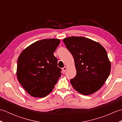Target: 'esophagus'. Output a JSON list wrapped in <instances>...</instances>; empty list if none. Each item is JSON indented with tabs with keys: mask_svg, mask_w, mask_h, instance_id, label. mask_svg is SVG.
Returning a JSON list of instances; mask_svg holds the SVG:
<instances>
[{
	"mask_svg": "<svg viewBox=\"0 0 122 122\" xmlns=\"http://www.w3.org/2000/svg\"><path fill=\"white\" fill-rule=\"evenodd\" d=\"M66 69H67V68H66V66H64V68H62V71L63 72H65L66 71Z\"/></svg>",
	"mask_w": 122,
	"mask_h": 122,
	"instance_id": "obj_1",
	"label": "esophagus"
}]
</instances>
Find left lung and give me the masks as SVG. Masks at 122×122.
<instances>
[{"label": "left lung", "mask_w": 122, "mask_h": 122, "mask_svg": "<svg viewBox=\"0 0 122 122\" xmlns=\"http://www.w3.org/2000/svg\"><path fill=\"white\" fill-rule=\"evenodd\" d=\"M73 56L76 74L70 82L74 89L87 95L101 89L111 71L107 52L99 43L82 37H70L63 40Z\"/></svg>", "instance_id": "1"}]
</instances>
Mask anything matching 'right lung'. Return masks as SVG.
<instances>
[{
  "label": "right lung",
  "instance_id": "obj_1",
  "mask_svg": "<svg viewBox=\"0 0 122 122\" xmlns=\"http://www.w3.org/2000/svg\"><path fill=\"white\" fill-rule=\"evenodd\" d=\"M60 43L58 39H43L28 46L17 61V76L25 90L35 97H43L54 89L61 76L53 52Z\"/></svg>",
  "mask_w": 122,
  "mask_h": 122
}]
</instances>
